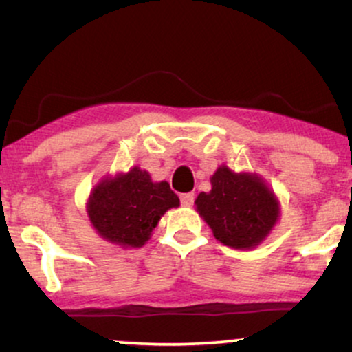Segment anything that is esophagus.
Here are the masks:
<instances>
[{"mask_svg": "<svg viewBox=\"0 0 352 352\" xmlns=\"http://www.w3.org/2000/svg\"><path fill=\"white\" fill-rule=\"evenodd\" d=\"M193 200H195V193H192V192L182 193L180 195V204L184 205V207H190V205L193 204Z\"/></svg>", "mask_w": 352, "mask_h": 352, "instance_id": "34e87169", "label": "esophagus"}]
</instances>
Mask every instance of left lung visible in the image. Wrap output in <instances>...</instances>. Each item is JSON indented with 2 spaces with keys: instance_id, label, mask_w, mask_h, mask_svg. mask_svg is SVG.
Returning <instances> with one entry per match:
<instances>
[{
  "instance_id": "8db88e82",
  "label": "left lung",
  "mask_w": 352,
  "mask_h": 352,
  "mask_svg": "<svg viewBox=\"0 0 352 352\" xmlns=\"http://www.w3.org/2000/svg\"><path fill=\"white\" fill-rule=\"evenodd\" d=\"M197 210L223 245L252 248L268 235L280 210L273 192L258 177L220 167L212 177V190L201 192Z\"/></svg>"
}]
</instances>
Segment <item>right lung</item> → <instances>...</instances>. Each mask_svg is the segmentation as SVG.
Returning <instances> with one entry per match:
<instances>
[{"instance_id":"add662e5","label":"right lung","mask_w":352,"mask_h":352,"mask_svg":"<svg viewBox=\"0 0 352 352\" xmlns=\"http://www.w3.org/2000/svg\"><path fill=\"white\" fill-rule=\"evenodd\" d=\"M180 200L167 182L153 184L145 170L104 180L89 199L87 213L98 233L112 243L139 248L151 238L160 217Z\"/></svg>"}]
</instances>
